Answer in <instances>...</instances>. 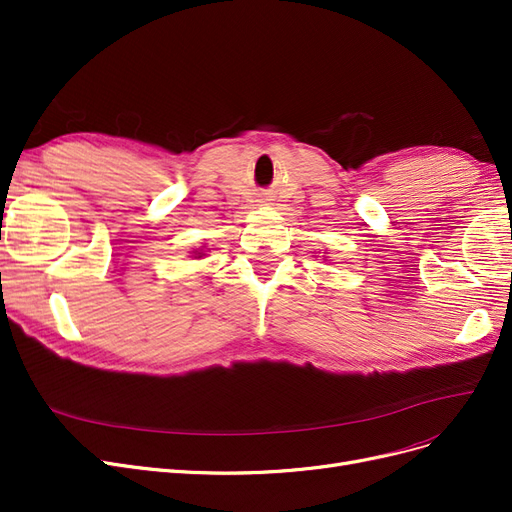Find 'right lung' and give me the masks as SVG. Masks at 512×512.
<instances>
[{"label":"right lung","instance_id":"obj_1","mask_svg":"<svg viewBox=\"0 0 512 512\" xmlns=\"http://www.w3.org/2000/svg\"><path fill=\"white\" fill-rule=\"evenodd\" d=\"M200 256H203V252H198V256H196V258H200Z\"/></svg>","mask_w":512,"mask_h":512}]
</instances>
